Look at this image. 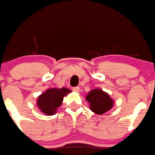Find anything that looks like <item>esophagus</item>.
<instances>
[{"label":"esophagus","instance_id":"obj_1","mask_svg":"<svg viewBox=\"0 0 155 155\" xmlns=\"http://www.w3.org/2000/svg\"><path fill=\"white\" fill-rule=\"evenodd\" d=\"M72 91H73V92H75V93H79L80 87H73V88H72Z\"/></svg>","mask_w":155,"mask_h":155}]
</instances>
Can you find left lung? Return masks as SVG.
<instances>
[{
  "label": "left lung",
  "mask_w": 155,
  "mask_h": 155,
  "mask_svg": "<svg viewBox=\"0 0 155 155\" xmlns=\"http://www.w3.org/2000/svg\"><path fill=\"white\" fill-rule=\"evenodd\" d=\"M85 98L88 102L91 111L96 114H104L114 105V100L109 96V94L99 88L89 91Z\"/></svg>",
  "instance_id": "left-lung-1"
}]
</instances>
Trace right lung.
I'll list each match as a JSON object with an SVG mask.
<instances>
[{
    "label": "right lung",
    "mask_w": 155,
    "mask_h": 155,
    "mask_svg": "<svg viewBox=\"0 0 155 155\" xmlns=\"http://www.w3.org/2000/svg\"><path fill=\"white\" fill-rule=\"evenodd\" d=\"M72 91L66 87L49 88L39 95L37 98V106L46 115H53L62 104L63 97Z\"/></svg>",
    "instance_id": "obj_1"
}]
</instances>
